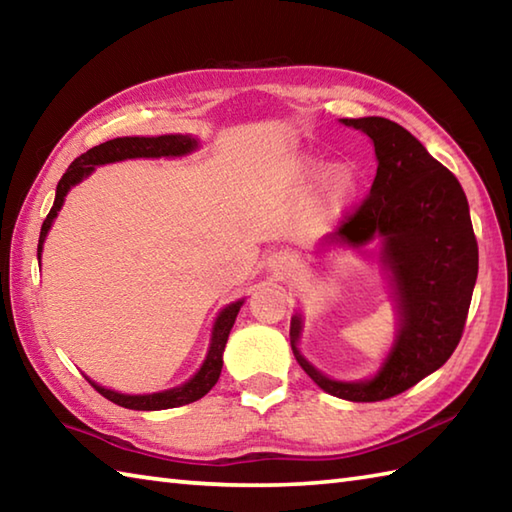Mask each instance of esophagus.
I'll list each match as a JSON object with an SVG mask.
<instances>
[{
	"mask_svg": "<svg viewBox=\"0 0 512 512\" xmlns=\"http://www.w3.org/2000/svg\"><path fill=\"white\" fill-rule=\"evenodd\" d=\"M268 266L270 270H275L277 275H286L297 266V257L288 253V250H275V253L268 255Z\"/></svg>",
	"mask_w": 512,
	"mask_h": 512,
	"instance_id": "obj_1",
	"label": "esophagus"
}]
</instances>
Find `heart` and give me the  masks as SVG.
Wrapping results in <instances>:
<instances>
[{"mask_svg":"<svg viewBox=\"0 0 512 512\" xmlns=\"http://www.w3.org/2000/svg\"><path fill=\"white\" fill-rule=\"evenodd\" d=\"M356 191V173L350 167H336L325 178V193L330 202L345 204Z\"/></svg>","mask_w":512,"mask_h":512,"instance_id":"b5f03b06","label":"heart"}]
</instances>
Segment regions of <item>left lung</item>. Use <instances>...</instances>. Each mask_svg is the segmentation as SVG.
<instances>
[{
	"mask_svg": "<svg viewBox=\"0 0 512 512\" xmlns=\"http://www.w3.org/2000/svg\"><path fill=\"white\" fill-rule=\"evenodd\" d=\"M341 121L374 140L378 169L367 198L325 244L383 239L380 255L394 281L400 332L383 369L365 383H339L317 372L297 350L299 317L290 323V343L303 372L323 391L378 402L420 383L455 352L477 279V239L458 178L418 138L380 116Z\"/></svg>",
	"mask_w": 512,
	"mask_h": 512,
	"instance_id": "obj_1",
	"label": "left lung"
}]
</instances>
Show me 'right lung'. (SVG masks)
Segmentation results:
<instances>
[{
	"label": "right lung",
	"mask_w": 512,
	"mask_h": 512,
	"mask_svg": "<svg viewBox=\"0 0 512 512\" xmlns=\"http://www.w3.org/2000/svg\"><path fill=\"white\" fill-rule=\"evenodd\" d=\"M198 147L195 138L191 136H156V138H140V136H125V138H114L107 140V143H101L92 147L90 151H85L79 158H76L68 171L63 173V178L57 184V198H54L52 209L48 213L46 220L41 224V235H39V246H37V255L41 257V246L43 239L48 235V228L52 226V220L57 217V211L61 209V204L65 200V193L74 187L76 182H81L83 178H88L94 171L96 165H107V162H116V160H125V158H160V156H182L189 154ZM244 301H235L231 306L224 308L220 312V317L215 321L213 328V341H211V350L206 354V361L200 367V372L195 374L189 383H184L176 389L169 391H160V394H147V396H125L118 394V391L99 387L88 378V383L99 391L101 396L107 400H112L114 405L125 407V409H136V411H158V409H171V407H180V405H189V402L200 400L202 396L209 394L213 385L217 383L222 372V354H224V345L228 341V332H231L235 317L239 308H242Z\"/></svg>",
	"instance_id": "add662e5"
}]
</instances>
